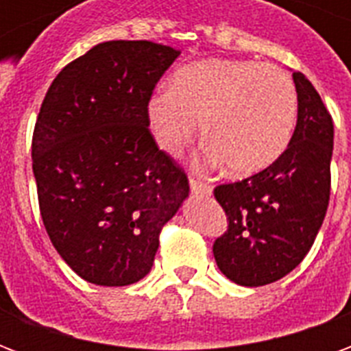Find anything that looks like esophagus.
Listing matches in <instances>:
<instances>
[{
  "mask_svg": "<svg viewBox=\"0 0 351 351\" xmlns=\"http://www.w3.org/2000/svg\"><path fill=\"white\" fill-rule=\"evenodd\" d=\"M190 188H191V193L201 195V197H205V195H210V193H213V186L203 182V180H197V178H190Z\"/></svg>",
  "mask_w": 351,
  "mask_h": 351,
  "instance_id": "obj_1",
  "label": "esophagus"
}]
</instances>
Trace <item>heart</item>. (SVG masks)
<instances>
[{
  "instance_id": "heart-1",
  "label": "heart",
  "mask_w": 351,
  "mask_h": 351,
  "mask_svg": "<svg viewBox=\"0 0 351 351\" xmlns=\"http://www.w3.org/2000/svg\"><path fill=\"white\" fill-rule=\"evenodd\" d=\"M146 118L158 146L173 156L201 122L206 163H226L231 175L248 176L274 163L289 145L297 92L276 65L213 58L178 69L171 88L148 99Z\"/></svg>"
}]
</instances>
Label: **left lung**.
Here are the masks:
<instances>
[{
    "label": "left lung",
    "instance_id": "obj_1",
    "mask_svg": "<svg viewBox=\"0 0 351 351\" xmlns=\"http://www.w3.org/2000/svg\"><path fill=\"white\" fill-rule=\"evenodd\" d=\"M293 82L297 125L284 154L256 175L214 190L229 221L214 243V259L239 286H265L293 271L329 205L332 118L302 73H293Z\"/></svg>",
    "mask_w": 351,
    "mask_h": 351
}]
</instances>
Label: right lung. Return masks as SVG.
Here are the masks:
<instances>
[{"mask_svg": "<svg viewBox=\"0 0 351 351\" xmlns=\"http://www.w3.org/2000/svg\"><path fill=\"white\" fill-rule=\"evenodd\" d=\"M178 54L152 41L99 43L65 65L43 99L32 141L43 223L65 263L95 286L145 278L161 228L190 193L146 118Z\"/></svg>", "mask_w": 351, "mask_h": 351, "instance_id": "add662e5", "label": "right lung"}]
</instances>
